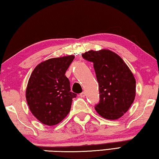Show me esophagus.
Listing matches in <instances>:
<instances>
[{"label": "esophagus", "instance_id": "esophagus-1", "mask_svg": "<svg viewBox=\"0 0 159 159\" xmlns=\"http://www.w3.org/2000/svg\"><path fill=\"white\" fill-rule=\"evenodd\" d=\"M79 96L80 97V98H84V97L85 96V93L84 92H83V93H81L80 94Z\"/></svg>", "mask_w": 159, "mask_h": 159}]
</instances>
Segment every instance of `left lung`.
<instances>
[{"mask_svg": "<svg viewBox=\"0 0 159 159\" xmlns=\"http://www.w3.org/2000/svg\"><path fill=\"white\" fill-rule=\"evenodd\" d=\"M92 61L99 83V102L96 111L106 119L116 120L124 115L133 103L136 81L122 58L109 50H90L82 55Z\"/></svg>", "mask_w": 159, "mask_h": 159, "instance_id": "8db88e82", "label": "left lung"}]
</instances>
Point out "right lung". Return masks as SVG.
Masks as SVG:
<instances>
[{
  "instance_id": "right-lung-1",
  "label": "right lung",
  "mask_w": 159,
  "mask_h": 159,
  "mask_svg": "<svg viewBox=\"0 0 159 159\" xmlns=\"http://www.w3.org/2000/svg\"><path fill=\"white\" fill-rule=\"evenodd\" d=\"M74 57L69 55L43 61L29 78L26 102L32 114L45 125L58 124L70 111L72 99L76 95L70 91L65 73Z\"/></svg>"
}]
</instances>
